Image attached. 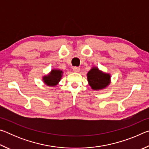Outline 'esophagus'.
<instances>
[{
    "instance_id": "esophagus-1",
    "label": "esophagus",
    "mask_w": 149,
    "mask_h": 149,
    "mask_svg": "<svg viewBox=\"0 0 149 149\" xmlns=\"http://www.w3.org/2000/svg\"><path fill=\"white\" fill-rule=\"evenodd\" d=\"M73 70H74V72H79V70H80V68L79 67H74V68H73Z\"/></svg>"
}]
</instances>
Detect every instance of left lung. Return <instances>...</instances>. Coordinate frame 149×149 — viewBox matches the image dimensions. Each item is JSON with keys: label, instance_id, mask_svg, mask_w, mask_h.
Returning <instances> with one entry per match:
<instances>
[{"label": "left lung", "instance_id": "1", "mask_svg": "<svg viewBox=\"0 0 149 149\" xmlns=\"http://www.w3.org/2000/svg\"><path fill=\"white\" fill-rule=\"evenodd\" d=\"M87 81L93 90L99 91L105 89L111 82V75L108 73L103 72L97 67L93 66L87 73Z\"/></svg>", "mask_w": 149, "mask_h": 149}]
</instances>
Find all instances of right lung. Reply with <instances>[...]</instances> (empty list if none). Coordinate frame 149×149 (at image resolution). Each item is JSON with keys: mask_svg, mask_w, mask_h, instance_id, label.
Wrapping results in <instances>:
<instances>
[{"mask_svg": "<svg viewBox=\"0 0 149 149\" xmlns=\"http://www.w3.org/2000/svg\"><path fill=\"white\" fill-rule=\"evenodd\" d=\"M63 72L58 69H52L49 74L42 77L44 84L49 87H55L62 79Z\"/></svg>", "mask_w": 149, "mask_h": 149, "instance_id": "right-lung-1", "label": "right lung"}]
</instances>
